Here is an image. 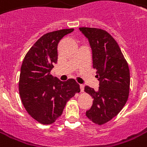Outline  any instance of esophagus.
I'll return each mask as SVG.
<instances>
[{
    "instance_id": "1",
    "label": "esophagus",
    "mask_w": 147,
    "mask_h": 147,
    "mask_svg": "<svg viewBox=\"0 0 147 147\" xmlns=\"http://www.w3.org/2000/svg\"><path fill=\"white\" fill-rule=\"evenodd\" d=\"M80 88L81 92H83L84 89V84H80Z\"/></svg>"
}]
</instances>
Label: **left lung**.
I'll return each mask as SVG.
<instances>
[{"mask_svg":"<svg viewBox=\"0 0 147 147\" xmlns=\"http://www.w3.org/2000/svg\"><path fill=\"white\" fill-rule=\"evenodd\" d=\"M88 39L93 54V66L99 81L97 91L89 86L84 91L93 98L86 116L97 124L110 121L124 107L129 93V65L117 42L107 32L91 28H80Z\"/></svg>","mask_w":147,"mask_h":147,"instance_id":"8db88e82","label":"left lung"}]
</instances>
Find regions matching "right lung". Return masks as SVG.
I'll use <instances>...</instances> for the list:
<instances>
[{"label": "right lung", "mask_w": 147, "mask_h": 147, "mask_svg": "<svg viewBox=\"0 0 147 147\" xmlns=\"http://www.w3.org/2000/svg\"><path fill=\"white\" fill-rule=\"evenodd\" d=\"M73 28L49 32L29 49L19 76V94L24 107L33 119L53 124L63 111L67 102L80 91L74 79L61 81L50 71L58 63V44Z\"/></svg>", "instance_id": "add662e5"}]
</instances>
